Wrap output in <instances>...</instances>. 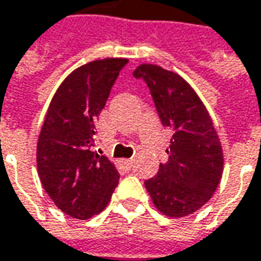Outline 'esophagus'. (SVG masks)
I'll return each instance as SVG.
<instances>
[{
  "label": "esophagus",
  "mask_w": 261,
  "mask_h": 261,
  "mask_svg": "<svg viewBox=\"0 0 261 261\" xmlns=\"http://www.w3.org/2000/svg\"><path fill=\"white\" fill-rule=\"evenodd\" d=\"M122 164L125 165L126 168H130L132 167V164H134V159L129 158V159H122Z\"/></svg>",
  "instance_id": "1"
}]
</instances>
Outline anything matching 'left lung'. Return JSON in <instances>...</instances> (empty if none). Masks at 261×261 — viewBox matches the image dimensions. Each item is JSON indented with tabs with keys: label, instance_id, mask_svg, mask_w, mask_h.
Returning a JSON list of instances; mask_svg holds the SVG:
<instances>
[{
	"label": "left lung",
	"instance_id": "left-lung-1",
	"mask_svg": "<svg viewBox=\"0 0 261 261\" xmlns=\"http://www.w3.org/2000/svg\"><path fill=\"white\" fill-rule=\"evenodd\" d=\"M151 90L164 126L172 129L167 164L145 181L153 205L164 216L181 218L198 211L223 175V148L207 108L187 80L155 64L134 71Z\"/></svg>",
	"mask_w": 261,
	"mask_h": 261
}]
</instances>
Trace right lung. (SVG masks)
I'll list each match as a JSON object with an SVG mask.
<instances>
[{"mask_svg": "<svg viewBox=\"0 0 261 261\" xmlns=\"http://www.w3.org/2000/svg\"><path fill=\"white\" fill-rule=\"evenodd\" d=\"M127 59L80 66L59 86L37 142L43 188L67 216L87 220L102 213L119 182L115 164L93 152L96 120Z\"/></svg>", "mask_w": 261, "mask_h": 261, "instance_id": "right-lung-1", "label": "right lung"}]
</instances>
